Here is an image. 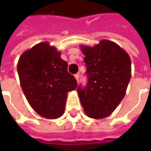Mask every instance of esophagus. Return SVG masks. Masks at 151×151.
I'll return each instance as SVG.
<instances>
[{
    "instance_id": "obj_1",
    "label": "esophagus",
    "mask_w": 151,
    "mask_h": 151,
    "mask_svg": "<svg viewBox=\"0 0 151 151\" xmlns=\"http://www.w3.org/2000/svg\"><path fill=\"white\" fill-rule=\"evenodd\" d=\"M74 77H75V78H76V80H77V82H78V81H79V74H75V75H74Z\"/></svg>"
}]
</instances>
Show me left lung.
<instances>
[{
  "label": "left lung",
  "instance_id": "left-lung-1",
  "mask_svg": "<svg viewBox=\"0 0 151 151\" xmlns=\"http://www.w3.org/2000/svg\"><path fill=\"white\" fill-rule=\"evenodd\" d=\"M85 55L87 83L77 89L86 114L91 118L108 116L123 99L131 78V60L116 43L103 40L94 47L81 45Z\"/></svg>",
  "mask_w": 151,
  "mask_h": 151
}]
</instances>
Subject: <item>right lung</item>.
Here are the masks:
<instances>
[{
    "label": "right lung",
    "instance_id": "1",
    "mask_svg": "<svg viewBox=\"0 0 151 151\" xmlns=\"http://www.w3.org/2000/svg\"><path fill=\"white\" fill-rule=\"evenodd\" d=\"M60 52L47 42L22 54L18 62L21 86L28 103L41 116L56 119L65 111L67 93L77 88Z\"/></svg>",
    "mask_w": 151,
    "mask_h": 151
}]
</instances>
